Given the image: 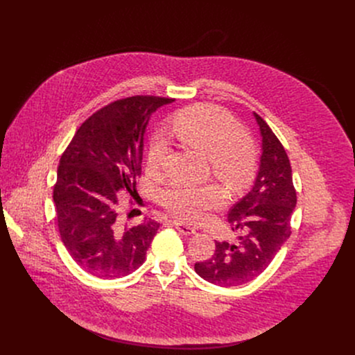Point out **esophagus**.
I'll list each match as a JSON object with an SVG mask.
<instances>
[{
  "mask_svg": "<svg viewBox=\"0 0 355 355\" xmlns=\"http://www.w3.org/2000/svg\"><path fill=\"white\" fill-rule=\"evenodd\" d=\"M173 225H174V227H175L181 234L192 236V234L195 233V229H193V227H191V226H188V225H185V223H181V222L174 220V222H173Z\"/></svg>",
  "mask_w": 355,
  "mask_h": 355,
  "instance_id": "1",
  "label": "esophagus"
}]
</instances>
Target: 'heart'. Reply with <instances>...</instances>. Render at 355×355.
Returning <instances> with one entry per match:
<instances>
[{"label":"heart","instance_id":"b5f03b06","mask_svg":"<svg viewBox=\"0 0 355 355\" xmlns=\"http://www.w3.org/2000/svg\"><path fill=\"white\" fill-rule=\"evenodd\" d=\"M177 137L209 160L212 173L232 189L245 187L256 171V150L240 125L226 112L211 105H196L178 112L173 119ZM166 141L156 136L150 144L147 164L157 170L166 155ZM222 192L212 185L174 184L160 195L162 205L182 220H198L222 204Z\"/></svg>","mask_w":355,"mask_h":355}]
</instances>
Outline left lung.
Listing matches in <instances>:
<instances>
[{
  "mask_svg": "<svg viewBox=\"0 0 355 355\" xmlns=\"http://www.w3.org/2000/svg\"><path fill=\"white\" fill-rule=\"evenodd\" d=\"M260 137L261 156L251 189L232 207L227 220L243 234L236 243H218L215 254L195 264V272L219 286H237L257 278L291 236V216L296 207L292 170L285 148L270 126L252 112Z\"/></svg>",
  "mask_w": 355,
  "mask_h": 355,
  "instance_id": "1",
  "label": "left lung"
}]
</instances>
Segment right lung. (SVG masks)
Returning a JSON list of instances; mask_svg holds the SVG:
<instances>
[{"instance_id":"add662e5","label":"right lung","mask_w":355,"mask_h":355,"mask_svg":"<svg viewBox=\"0 0 355 355\" xmlns=\"http://www.w3.org/2000/svg\"><path fill=\"white\" fill-rule=\"evenodd\" d=\"M173 99L130 96L99 110L76 132L63 153L53 191L62 241L88 274L116 279L136 271L160 223L144 219L122 229L118 191L136 192L148 121Z\"/></svg>"}]
</instances>
